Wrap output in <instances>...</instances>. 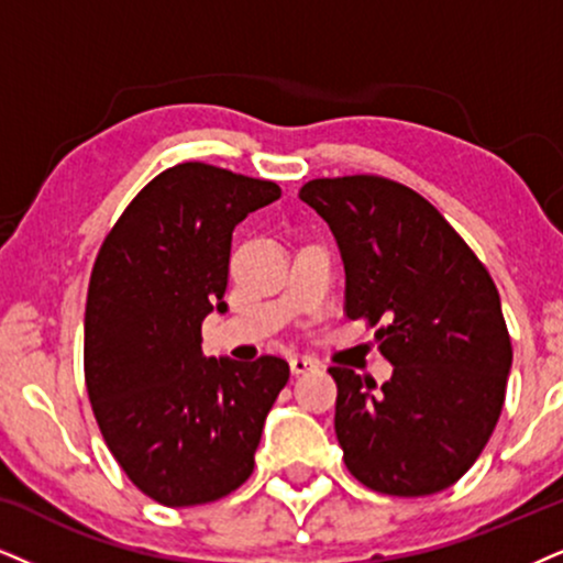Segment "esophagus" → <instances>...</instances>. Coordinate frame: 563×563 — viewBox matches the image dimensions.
I'll return each mask as SVG.
<instances>
[{
	"label": "esophagus",
	"mask_w": 563,
	"mask_h": 563,
	"mask_svg": "<svg viewBox=\"0 0 563 563\" xmlns=\"http://www.w3.org/2000/svg\"><path fill=\"white\" fill-rule=\"evenodd\" d=\"M289 367H292V376H302V373L313 371L316 360L313 357H305V355H295L289 360Z\"/></svg>",
	"instance_id": "34e87169"
}]
</instances>
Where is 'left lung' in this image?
<instances>
[{
    "instance_id": "8db88e82",
    "label": "left lung",
    "mask_w": 563,
    "mask_h": 563,
    "mask_svg": "<svg viewBox=\"0 0 563 563\" xmlns=\"http://www.w3.org/2000/svg\"><path fill=\"white\" fill-rule=\"evenodd\" d=\"M329 224L346 316L367 318L394 365L384 386L350 367L336 380V439L360 483L430 496L473 467L494 433L511 342L490 274L449 221L384 177L313 179L300 190Z\"/></svg>"
}]
</instances>
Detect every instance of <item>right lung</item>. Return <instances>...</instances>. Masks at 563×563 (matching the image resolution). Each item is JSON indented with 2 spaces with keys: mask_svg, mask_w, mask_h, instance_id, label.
<instances>
[{
  "mask_svg": "<svg viewBox=\"0 0 563 563\" xmlns=\"http://www.w3.org/2000/svg\"><path fill=\"white\" fill-rule=\"evenodd\" d=\"M268 179L187 162L137 192L103 240L86 305V384L114 460L145 496L196 506L253 473L282 357H206L200 325L227 313L232 232L279 200Z\"/></svg>",
  "mask_w": 563,
  "mask_h": 563,
  "instance_id": "add662e5",
  "label": "right lung"
}]
</instances>
